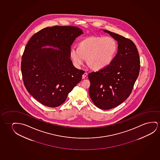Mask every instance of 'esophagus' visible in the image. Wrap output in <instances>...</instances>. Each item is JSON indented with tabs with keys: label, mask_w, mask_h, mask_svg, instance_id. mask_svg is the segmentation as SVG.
<instances>
[{
	"label": "esophagus",
	"mask_w": 160,
	"mask_h": 160,
	"mask_svg": "<svg viewBox=\"0 0 160 160\" xmlns=\"http://www.w3.org/2000/svg\"><path fill=\"white\" fill-rule=\"evenodd\" d=\"M87 75H88L87 73L85 72V73H84V74L82 75V79H83L86 78V77H87Z\"/></svg>",
	"instance_id": "1"
}]
</instances>
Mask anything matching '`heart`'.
<instances>
[{
  "mask_svg": "<svg viewBox=\"0 0 160 160\" xmlns=\"http://www.w3.org/2000/svg\"><path fill=\"white\" fill-rule=\"evenodd\" d=\"M117 49V42L112 37L92 36L79 43L78 48H71L70 54L76 68H81L87 58L93 69L100 70L110 64Z\"/></svg>",
  "mask_w": 160,
  "mask_h": 160,
  "instance_id": "heart-1",
  "label": "heart"
}]
</instances>
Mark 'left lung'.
Masks as SVG:
<instances>
[{
    "instance_id": "8db88e82",
    "label": "left lung",
    "mask_w": 160,
    "mask_h": 160,
    "mask_svg": "<svg viewBox=\"0 0 160 160\" xmlns=\"http://www.w3.org/2000/svg\"><path fill=\"white\" fill-rule=\"evenodd\" d=\"M102 30L117 41L118 50L108 67L88 74L89 93L95 106L110 110L122 103L131 94L139 73L140 58L137 48L131 40Z\"/></svg>"
}]
</instances>
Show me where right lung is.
<instances>
[{"label": "right lung", "mask_w": 160, "mask_h": 160, "mask_svg": "<svg viewBox=\"0 0 160 160\" xmlns=\"http://www.w3.org/2000/svg\"><path fill=\"white\" fill-rule=\"evenodd\" d=\"M83 33L74 26L46 27L34 34L25 47L21 72L28 92L40 103L56 108L81 81L84 71L70 59L71 45Z\"/></svg>", "instance_id": "right-lung-1"}]
</instances>
